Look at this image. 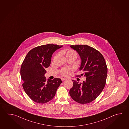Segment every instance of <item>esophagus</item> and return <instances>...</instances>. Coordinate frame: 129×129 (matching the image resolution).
Returning <instances> with one entry per match:
<instances>
[{
    "label": "esophagus",
    "instance_id": "esophagus-1",
    "mask_svg": "<svg viewBox=\"0 0 129 129\" xmlns=\"http://www.w3.org/2000/svg\"><path fill=\"white\" fill-rule=\"evenodd\" d=\"M67 80V79H66V78H61V80H62V81H64V80Z\"/></svg>",
    "mask_w": 129,
    "mask_h": 129
}]
</instances>
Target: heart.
<instances>
[{"label":"heart","instance_id":"b5f03b06","mask_svg":"<svg viewBox=\"0 0 129 129\" xmlns=\"http://www.w3.org/2000/svg\"><path fill=\"white\" fill-rule=\"evenodd\" d=\"M64 52L66 54L67 57H72V56H76L77 57V54L75 51L72 49H68L64 51ZM70 70L68 68H65L63 69L61 71V74L63 76H67L70 74Z\"/></svg>","mask_w":129,"mask_h":129}]
</instances>
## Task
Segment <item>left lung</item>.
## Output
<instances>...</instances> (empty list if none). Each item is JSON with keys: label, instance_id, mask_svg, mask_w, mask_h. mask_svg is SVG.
<instances>
[{"label": "left lung", "instance_id": "obj_1", "mask_svg": "<svg viewBox=\"0 0 129 129\" xmlns=\"http://www.w3.org/2000/svg\"><path fill=\"white\" fill-rule=\"evenodd\" d=\"M80 55L81 62L79 70L86 80L79 83L72 80L73 86L69 93L73 100L84 104L94 100L106 85L107 67L105 59L100 52L86 45H70Z\"/></svg>", "mask_w": 129, "mask_h": 129}]
</instances>
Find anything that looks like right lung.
I'll return each instance as SVG.
<instances>
[{"label":"right lung","mask_w":129,"mask_h":129,"mask_svg":"<svg viewBox=\"0 0 129 129\" xmlns=\"http://www.w3.org/2000/svg\"><path fill=\"white\" fill-rule=\"evenodd\" d=\"M62 45H41L31 49L26 55L20 69L23 89L35 102L47 103L53 98L62 83L60 79H48L44 76L45 69L50 64L52 55Z\"/></svg>","instance_id":"add662e5"}]
</instances>
